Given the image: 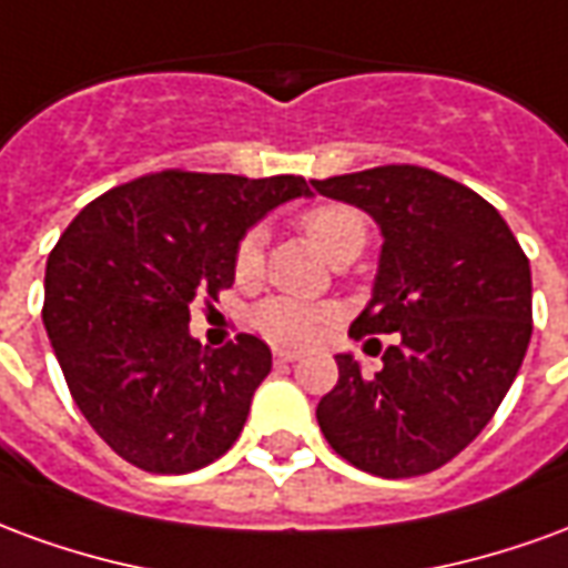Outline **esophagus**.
Segmentation results:
<instances>
[{"instance_id":"esophagus-1","label":"esophagus","mask_w":568,"mask_h":568,"mask_svg":"<svg viewBox=\"0 0 568 568\" xmlns=\"http://www.w3.org/2000/svg\"><path fill=\"white\" fill-rule=\"evenodd\" d=\"M273 358H276V362H283V365H288V362H297L301 353H295V349H273Z\"/></svg>"}]
</instances>
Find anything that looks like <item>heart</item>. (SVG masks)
Segmentation results:
<instances>
[{
  "mask_svg": "<svg viewBox=\"0 0 568 568\" xmlns=\"http://www.w3.org/2000/svg\"><path fill=\"white\" fill-rule=\"evenodd\" d=\"M301 231L313 240L328 261L356 258L368 243V219L365 212L346 203H316L297 215ZM264 271V231L248 227L246 234L236 240L234 246V280L240 285L258 283ZM332 320V310L292 301V297H267L252 313V325L273 344H310L316 334Z\"/></svg>",
  "mask_w": 568,
  "mask_h": 568,
  "instance_id": "heart-1",
  "label": "heart"
}]
</instances>
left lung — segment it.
I'll return each mask as SVG.
<instances>
[{
  "label": "left lung",
  "instance_id": "left-lung-1",
  "mask_svg": "<svg viewBox=\"0 0 568 568\" xmlns=\"http://www.w3.org/2000/svg\"><path fill=\"white\" fill-rule=\"evenodd\" d=\"M310 185L381 224L374 297L349 334H398L377 374L337 356V386L316 407L322 435L368 475H428L480 435L524 365L529 258L496 206L426 166L386 163Z\"/></svg>",
  "mask_w": 568,
  "mask_h": 568
}]
</instances>
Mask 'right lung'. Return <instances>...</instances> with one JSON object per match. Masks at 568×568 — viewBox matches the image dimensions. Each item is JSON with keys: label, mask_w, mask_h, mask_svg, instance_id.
I'll return each instance as SVG.
<instances>
[{"label": "right lung", "mask_w": 568, "mask_h": 568, "mask_svg": "<svg viewBox=\"0 0 568 568\" xmlns=\"http://www.w3.org/2000/svg\"><path fill=\"white\" fill-rule=\"evenodd\" d=\"M304 175L161 170L72 219L44 267L42 320L75 405L112 450L151 475L215 463L271 374L255 334L203 349L191 304L234 285V246Z\"/></svg>", "instance_id": "1"}]
</instances>
